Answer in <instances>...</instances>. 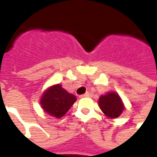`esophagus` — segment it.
Segmentation results:
<instances>
[{"label": "esophagus", "mask_w": 157, "mask_h": 157, "mask_svg": "<svg viewBox=\"0 0 157 157\" xmlns=\"http://www.w3.org/2000/svg\"><path fill=\"white\" fill-rule=\"evenodd\" d=\"M86 97H89L88 92H86V93H85V94H83V95L80 96V98H86Z\"/></svg>", "instance_id": "esophagus-1"}]
</instances>
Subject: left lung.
<instances>
[{
  "label": "left lung",
  "mask_w": 157,
  "mask_h": 157,
  "mask_svg": "<svg viewBox=\"0 0 157 157\" xmlns=\"http://www.w3.org/2000/svg\"><path fill=\"white\" fill-rule=\"evenodd\" d=\"M98 105L103 113L111 118H118L124 109L119 95L113 92L101 96L98 100Z\"/></svg>",
  "instance_id": "left-lung-1"
}]
</instances>
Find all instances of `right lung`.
<instances>
[{"mask_svg":"<svg viewBox=\"0 0 157 157\" xmlns=\"http://www.w3.org/2000/svg\"><path fill=\"white\" fill-rule=\"evenodd\" d=\"M76 98L66 90L62 88L61 85L52 86L42 96L40 104L44 112L55 118H61L71 109Z\"/></svg>","mask_w":157,"mask_h":157,"instance_id":"right-lung-1","label":"right lung"}]
</instances>
